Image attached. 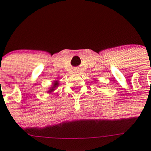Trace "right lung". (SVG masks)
I'll return each mask as SVG.
<instances>
[{
	"label": "right lung",
	"mask_w": 151,
	"mask_h": 151,
	"mask_svg": "<svg viewBox=\"0 0 151 151\" xmlns=\"http://www.w3.org/2000/svg\"><path fill=\"white\" fill-rule=\"evenodd\" d=\"M58 86H59V82H58V80H55L54 82V83H53V85H52L51 87L49 88V90L47 91V93H50V94L52 93L54 91H55V89L57 88Z\"/></svg>",
	"instance_id": "obj_1"
}]
</instances>
